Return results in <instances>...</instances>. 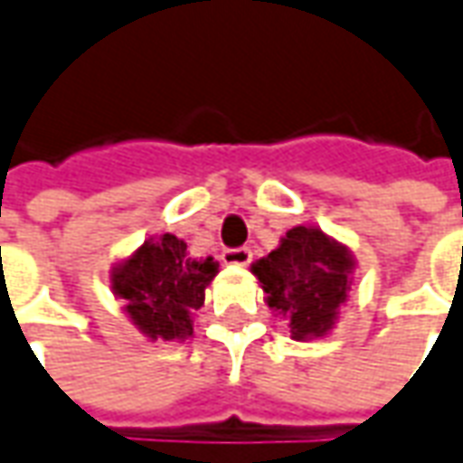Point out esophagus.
Masks as SVG:
<instances>
[{
  "label": "esophagus",
  "instance_id": "esophagus-1",
  "mask_svg": "<svg viewBox=\"0 0 463 463\" xmlns=\"http://www.w3.org/2000/svg\"><path fill=\"white\" fill-rule=\"evenodd\" d=\"M250 258H253L250 248H225L222 250V260L231 263V266H248Z\"/></svg>",
  "mask_w": 463,
  "mask_h": 463
}]
</instances>
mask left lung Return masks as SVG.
<instances>
[{"label": "left lung", "mask_w": 463, "mask_h": 463, "mask_svg": "<svg viewBox=\"0 0 463 463\" xmlns=\"http://www.w3.org/2000/svg\"><path fill=\"white\" fill-rule=\"evenodd\" d=\"M354 258L347 245L311 225L286 232L276 250L253 263L266 304L288 319L291 339L324 337L347 301Z\"/></svg>", "instance_id": "8db88e82"}]
</instances>
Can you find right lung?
I'll return each instance as SVG.
<instances>
[{
	"mask_svg": "<svg viewBox=\"0 0 463 463\" xmlns=\"http://www.w3.org/2000/svg\"><path fill=\"white\" fill-rule=\"evenodd\" d=\"M218 276L213 258L197 260L187 243L165 232L144 241L111 271V288L141 335L156 342L192 337V311L205 304V288Z\"/></svg>",
	"mask_w": 463,
	"mask_h": 463,
	"instance_id": "obj_1",
	"label": "right lung"
}]
</instances>
